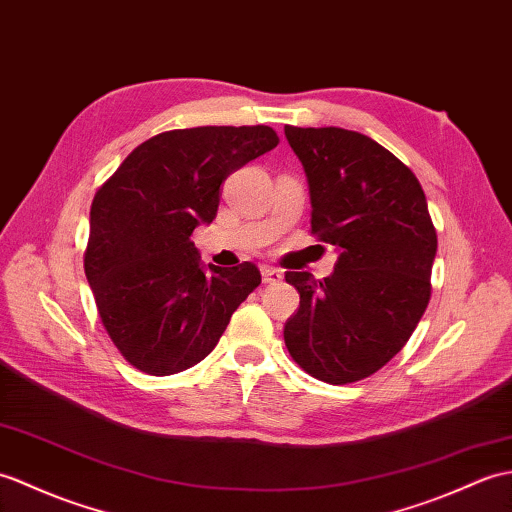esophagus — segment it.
Instances as JSON below:
<instances>
[{"mask_svg": "<svg viewBox=\"0 0 512 512\" xmlns=\"http://www.w3.org/2000/svg\"><path fill=\"white\" fill-rule=\"evenodd\" d=\"M259 270H261V279H264V283H279L283 279L281 270L272 268V266H261Z\"/></svg>", "mask_w": 512, "mask_h": 512, "instance_id": "esophagus-1", "label": "esophagus"}]
</instances>
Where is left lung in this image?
<instances>
[{
	"mask_svg": "<svg viewBox=\"0 0 512 512\" xmlns=\"http://www.w3.org/2000/svg\"><path fill=\"white\" fill-rule=\"evenodd\" d=\"M312 202V233L334 244L323 281L285 272L301 294L283 329L303 371L327 384L377 373L408 342L430 301L436 231L417 176L355 130L285 126Z\"/></svg>",
	"mask_w": 512,
	"mask_h": 512,
	"instance_id": "8db88e82",
	"label": "left lung"
}]
</instances>
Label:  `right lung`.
Listing matches in <instances>:
<instances>
[{"label":"right lung","instance_id":"1","mask_svg":"<svg viewBox=\"0 0 512 512\" xmlns=\"http://www.w3.org/2000/svg\"><path fill=\"white\" fill-rule=\"evenodd\" d=\"M268 126H200L152 137L95 192L85 275L115 347L139 371L205 360L261 283L255 264L205 266L192 233L211 224L220 185L277 148Z\"/></svg>","mask_w":512,"mask_h":512}]
</instances>
